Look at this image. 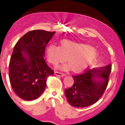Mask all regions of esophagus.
I'll return each instance as SVG.
<instances>
[{"instance_id":"obj_1","label":"esophagus","mask_w":125,"mask_h":125,"mask_svg":"<svg viewBox=\"0 0 125 125\" xmlns=\"http://www.w3.org/2000/svg\"><path fill=\"white\" fill-rule=\"evenodd\" d=\"M55 75H56V76H61V77H63V76H64L66 75L63 73H61V72H55Z\"/></svg>"}]
</instances>
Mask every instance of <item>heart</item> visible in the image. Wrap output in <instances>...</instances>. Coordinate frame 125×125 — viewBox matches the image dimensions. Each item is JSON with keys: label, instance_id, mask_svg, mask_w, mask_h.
I'll return each mask as SVG.
<instances>
[{"label": "heart", "instance_id": "heart-1", "mask_svg": "<svg viewBox=\"0 0 125 125\" xmlns=\"http://www.w3.org/2000/svg\"><path fill=\"white\" fill-rule=\"evenodd\" d=\"M48 61L53 65L67 62L73 71L77 72L85 69L93 63L98 56L94 48L88 45L79 43L69 40H63L61 46L49 45L46 48Z\"/></svg>", "mask_w": 125, "mask_h": 125}]
</instances>
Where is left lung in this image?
<instances>
[{
  "label": "left lung",
  "mask_w": 125,
  "mask_h": 125,
  "mask_svg": "<svg viewBox=\"0 0 125 125\" xmlns=\"http://www.w3.org/2000/svg\"><path fill=\"white\" fill-rule=\"evenodd\" d=\"M112 65L101 69H86L81 74L72 76L74 83L64 91L69 104L76 108L87 107L97 103L104 93L108 86ZM96 77L101 78L96 81Z\"/></svg>",
  "instance_id": "left-lung-1"
}]
</instances>
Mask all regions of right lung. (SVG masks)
<instances>
[{"label": "right lung", "mask_w": 125, "mask_h": 125, "mask_svg": "<svg viewBox=\"0 0 125 125\" xmlns=\"http://www.w3.org/2000/svg\"><path fill=\"white\" fill-rule=\"evenodd\" d=\"M55 33L32 30L15 45L9 62L10 82L14 93L22 100L38 98L46 86L47 77L53 74V70L48 67L43 56L46 45Z\"/></svg>", "instance_id": "right-lung-1"}]
</instances>
